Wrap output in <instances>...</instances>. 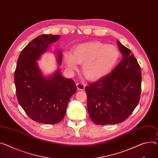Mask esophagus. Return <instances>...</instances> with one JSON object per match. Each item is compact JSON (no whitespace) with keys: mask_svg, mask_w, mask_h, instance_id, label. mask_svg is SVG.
Returning <instances> with one entry per match:
<instances>
[{"mask_svg":"<svg viewBox=\"0 0 158 158\" xmlns=\"http://www.w3.org/2000/svg\"><path fill=\"white\" fill-rule=\"evenodd\" d=\"M76 86H77V89L79 90H84L85 89V84L84 83L82 82H77L76 84Z\"/></svg>","mask_w":158,"mask_h":158,"instance_id":"obj_1","label":"esophagus"}]
</instances>
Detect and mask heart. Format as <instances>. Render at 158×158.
Returning <instances> with one entry per match:
<instances>
[{"label":"heart","instance_id":"heart-1","mask_svg":"<svg viewBox=\"0 0 158 158\" xmlns=\"http://www.w3.org/2000/svg\"><path fill=\"white\" fill-rule=\"evenodd\" d=\"M119 56L120 51L116 46L92 41L79 45L73 53L66 52L64 60L71 70L77 69V63L82 64L83 74L88 79H96L111 71Z\"/></svg>","mask_w":158,"mask_h":158}]
</instances>
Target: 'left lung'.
Masks as SVG:
<instances>
[{"label":"left lung","instance_id":"8db88e82","mask_svg":"<svg viewBox=\"0 0 158 158\" xmlns=\"http://www.w3.org/2000/svg\"><path fill=\"white\" fill-rule=\"evenodd\" d=\"M122 61L111 73L85 88L91 120L98 125L125 120L137 106L141 91V70L131 50L117 40Z\"/></svg>","mask_w":158,"mask_h":158}]
</instances>
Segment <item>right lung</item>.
<instances>
[{"mask_svg":"<svg viewBox=\"0 0 158 158\" xmlns=\"http://www.w3.org/2000/svg\"><path fill=\"white\" fill-rule=\"evenodd\" d=\"M59 35H41L33 39L22 50L14 73L18 102L26 114L34 121L55 124L64 117L70 98L77 91L73 80L62 76L58 68L45 76L37 61ZM56 62L60 65L62 52L56 50Z\"/></svg>","mask_w":158,"mask_h":158,"instance_id":"1","label":"right lung"}]
</instances>
